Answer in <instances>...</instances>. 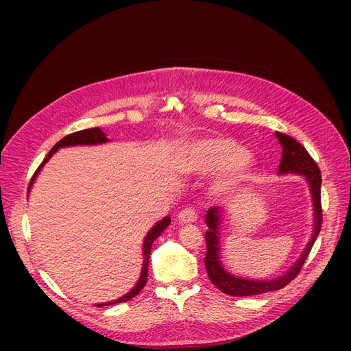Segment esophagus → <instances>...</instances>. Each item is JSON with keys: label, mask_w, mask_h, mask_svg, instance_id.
<instances>
[{"label": "esophagus", "mask_w": 351, "mask_h": 351, "mask_svg": "<svg viewBox=\"0 0 351 351\" xmlns=\"http://www.w3.org/2000/svg\"><path fill=\"white\" fill-rule=\"evenodd\" d=\"M178 219L180 220L182 223H192V222H195V220L197 219L196 208L188 206V208H185L183 210H180L179 215H178Z\"/></svg>", "instance_id": "34e87169"}]
</instances>
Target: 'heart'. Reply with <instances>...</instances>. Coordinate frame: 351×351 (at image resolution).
<instances>
[{
	"label": "heart",
	"instance_id": "b5f03b06",
	"mask_svg": "<svg viewBox=\"0 0 351 351\" xmlns=\"http://www.w3.org/2000/svg\"><path fill=\"white\" fill-rule=\"evenodd\" d=\"M185 166L191 172L199 175L226 172L215 186L219 193L242 188L253 175L247 151L241 143L229 138H209L191 143Z\"/></svg>",
	"mask_w": 351,
	"mask_h": 351
}]
</instances>
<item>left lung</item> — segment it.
<instances>
[{
    "mask_svg": "<svg viewBox=\"0 0 351 351\" xmlns=\"http://www.w3.org/2000/svg\"><path fill=\"white\" fill-rule=\"evenodd\" d=\"M280 145L283 146L282 160L279 166V173H299L304 176L311 189L313 196V206H315V233L310 239L307 247L304 249L300 259L296 262L285 276L276 280H267V282H254L249 279H241L234 278V276L225 271L219 262V220L222 209L220 208H210L206 212V225L209 230L205 233L206 239V256H205V266L208 270V276L210 282L225 294L229 296H256V294H262L273 290H279L287 286L302 270L307 256L315 245L316 239L319 236V232L322 229V173L317 163L313 160V158L306 151V147L299 143L296 139L282 134L276 132Z\"/></svg>",
    "mask_w": 351,
    "mask_h": 351,
    "instance_id": "obj_1",
    "label": "left lung"
}]
</instances>
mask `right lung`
Wrapping results in <instances>:
<instances>
[{"label":"right lung","instance_id":"add662e5","mask_svg":"<svg viewBox=\"0 0 351 351\" xmlns=\"http://www.w3.org/2000/svg\"><path fill=\"white\" fill-rule=\"evenodd\" d=\"M108 139H106V135H105V132H102L99 128H90V129H84V131H78V132H73V134H69V135H66L65 138H62L58 143H55V146L52 147V149L49 151V154L47 155V158L43 160V163L38 166V169L35 171V173H34V176L31 178V182H29V186L32 185V182H34V179H35V176H36V173L40 172V169L43 168L44 166V163L55 154L57 152L60 147H64V146H72V145H97V143H104V142H106ZM29 189V188H28ZM169 223H171V217L169 216H166L165 219H162L160 222H158L152 229H151V232L146 234V237H145V242H143V256H145V261H143V267H142V273H141V278H139V280H138V283H136V286L129 291V293H126L123 298H121V299H118V300H114V302H109V303H102V304H98V307H101V306H109V304H117V303H122V302H128V300H131L132 298H135L136 294L143 289V286H145V283H146V279H147V265H149V254H151V247H152V245H154V242H155V239L169 226Z\"/></svg>","mask_w":351,"mask_h":351}]
</instances>
